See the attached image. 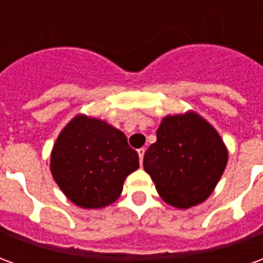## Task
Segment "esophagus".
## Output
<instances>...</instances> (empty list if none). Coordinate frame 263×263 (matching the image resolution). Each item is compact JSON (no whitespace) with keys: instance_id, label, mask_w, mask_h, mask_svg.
Segmentation results:
<instances>
[{"instance_id":"obj_1","label":"esophagus","mask_w":263,"mask_h":263,"mask_svg":"<svg viewBox=\"0 0 263 263\" xmlns=\"http://www.w3.org/2000/svg\"><path fill=\"white\" fill-rule=\"evenodd\" d=\"M138 155H139V162L142 163V162H143V155H145V149H143V148L138 149Z\"/></svg>"}]
</instances>
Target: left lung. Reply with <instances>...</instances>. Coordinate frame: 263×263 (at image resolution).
Wrapping results in <instances>:
<instances>
[{"mask_svg": "<svg viewBox=\"0 0 263 263\" xmlns=\"http://www.w3.org/2000/svg\"><path fill=\"white\" fill-rule=\"evenodd\" d=\"M156 138L145 152L143 169L160 197L176 209L203 203L213 193L228 160L218 132L203 117L189 111L165 117Z\"/></svg>", "mask_w": 263, "mask_h": 263, "instance_id": "1", "label": "left lung"}]
</instances>
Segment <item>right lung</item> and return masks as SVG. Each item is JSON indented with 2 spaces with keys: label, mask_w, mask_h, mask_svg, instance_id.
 I'll return each mask as SVG.
<instances>
[{
  "label": "right lung",
  "mask_w": 263,
  "mask_h": 263,
  "mask_svg": "<svg viewBox=\"0 0 263 263\" xmlns=\"http://www.w3.org/2000/svg\"><path fill=\"white\" fill-rule=\"evenodd\" d=\"M139 167L124 132L105 121L76 115L62 129L50 155L54 182L81 209H101L120 197L124 180Z\"/></svg>",
  "instance_id": "1"
}]
</instances>
